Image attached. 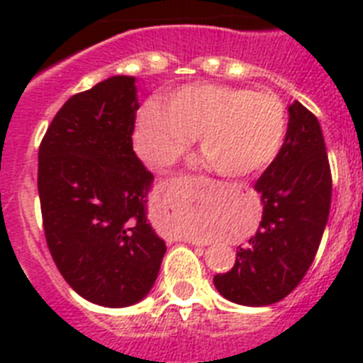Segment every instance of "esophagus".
<instances>
[{
	"mask_svg": "<svg viewBox=\"0 0 363 363\" xmlns=\"http://www.w3.org/2000/svg\"><path fill=\"white\" fill-rule=\"evenodd\" d=\"M182 240V242H185V243H191V245H198V247H203V245H207V242H201V240H194V238H189V236H184V238H179Z\"/></svg>",
	"mask_w": 363,
	"mask_h": 363,
	"instance_id": "1",
	"label": "esophagus"
}]
</instances>
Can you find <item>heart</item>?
<instances>
[{"instance_id": "1", "label": "heart", "mask_w": 363, "mask_h": 363, "mask_svg": "<svg viewBox=\"0 0 363 363\" xmlns=\"http://www.w3.org/2000/svg\"><path fill=\"white\" fill-rule=\"evenodd\" d=\"M287 133V112L272 92L194 83L138 112L134 147L143 162L165 167L200 134V150L214 172L245 178L267 169Z\"/></svg>"}]
</instances>
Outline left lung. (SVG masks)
Segmentation results:
<instances>
[{"mask_svg": "<svg viewBox=\"0 0 363 363\" xmlns=\"http://www.w3.org/2000/svg\"><path fill=\"white\" fill-rule=\"evenodd\" d=\"M264 216L236 262L216 274L220 294L240 306H271L296 289L318 251L331 209L333 178L322 129L300 101L289 107L285 142L255 184Z\"/></svg>", "mask_w": 363, "mask_h": 363, "instance_id": "left-lung-1", "label": "left lung"}]
</instances>
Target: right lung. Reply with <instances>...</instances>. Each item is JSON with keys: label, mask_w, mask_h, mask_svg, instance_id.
Here are the masks:
<instances>
[{"label": "right lung", "mask_w": 363, "mask_h": 363, "mask_svg": "<svg viewBox=\"0 0 363 363\" xmlns=\"http://www.w3.org/2000/svg\"><path fill=\"white\" fill-rule=\"evenodd\" d=\"M133 76H112L65 101L38 152L45 240L79 296L127 307L158 278L165 242L147 221L152 172L133 149Z\"/></svg>", "instance_id": "1"}]
</instances>
